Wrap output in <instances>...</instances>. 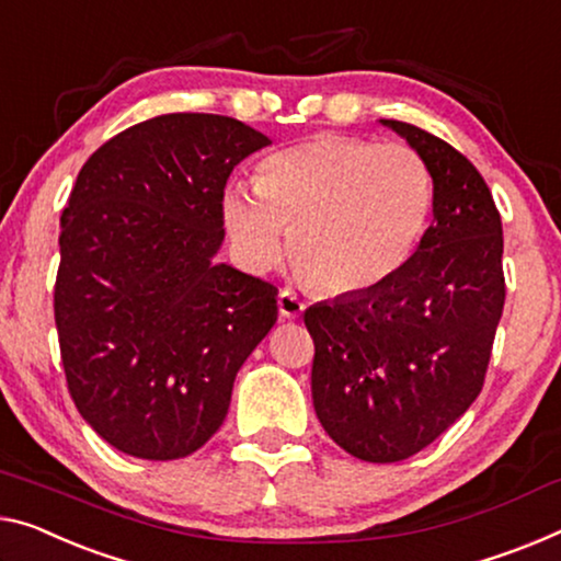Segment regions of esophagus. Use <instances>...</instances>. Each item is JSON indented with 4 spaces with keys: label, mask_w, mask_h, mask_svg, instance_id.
<instances>
[{
    "label": "esophagus",
    "mask_w": 561,
    "mask_h": 561,
    "mask_svg": "<svg viewBox=\"0 0 561 561\" xmlns=\"http://www.w3.org/2000/svg\"><path fill=\"white\" fill-rule=\"evenodd\" d=\"M278 310H280L283 321H293V318H298L300 313H304L306 304L298 293H293L290 288H283L278 296Z\"/></svg>",
    "instance_id": "34e87169"
}]
</instances>
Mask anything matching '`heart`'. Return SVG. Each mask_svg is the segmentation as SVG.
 Here are the masks:
<instances>
[{
  "instance_id": "b5f03b06",
  "label": "heart",
  "mask_w": 561,
  "mask_h": 561,
  "mask_svg": "<svg viewBox=\"0 0 561 561\" xmlns=\"http://www.w3.org/2000/svg\"><path fill=\"white\" fill-rule=\"evenodd\" d=\"M434 193V172L409 145L323 133L271 154L255 191L230 185L222 218L248 268L278 263L290 232L293 261L316 288L360 296L407 268Z\"/></svg>"
}]
</instances>
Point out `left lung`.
<instances>
[{"label": "left lung", "instance_id": "8db88e82", "mask_svg": "<svg viewBox=\"0 0 561 561\" xmlns=\"http://www.w3.org/2000/svg\"><path fill=\"white\" fill-rule=\"evenodd\" d=\"M434 172V222L393 280L310 306L316 416L343 451L403 461L481 393L506 283L502 215L479 170L442 137L383 119Z\"/></svg>", "mask_w": 561, "mask_h": 561}]
</instances>
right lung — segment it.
Returning <instances> with one entry per match:
<instances>
[{
  "instance_id": "1",
  "label": "right lung",
  "mask_w": 561,
  "mask_h": 561,
  "mask_svg": "<svg viewBox=\"0 0 561 561\" xmlns=\"http://www.w3.org/2000/svg\"><path fill=\"white\" fill-rule=\"evenodd\" d=\"M268 137L172 112L90 154L62 210L55 323L67 389L117 451L183 459L220 428L278 288L213 263L232 168Z\"/></svg>"
}]
</instances>
